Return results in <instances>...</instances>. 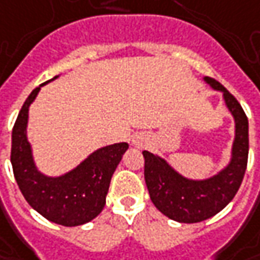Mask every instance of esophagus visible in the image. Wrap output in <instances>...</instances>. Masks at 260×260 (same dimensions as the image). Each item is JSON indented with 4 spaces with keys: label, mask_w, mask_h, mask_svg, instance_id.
<instances>
[{
    "label": "esophagus",
    "mask_w": 260,
    "mask_h": 260,
    "mask_svg": "<svg viewBox=\"0 0 260 260\" xmlns=\"http://www.w3.org/2000/svg\"><path fill=\"white\" fill-rule=\"evenodd\" d=\"M132 144H134V145H138V147H142V138H141V137L132 138Z\"/></svg>",
    "instance_id": "esophagus-1"
}]
</instances>
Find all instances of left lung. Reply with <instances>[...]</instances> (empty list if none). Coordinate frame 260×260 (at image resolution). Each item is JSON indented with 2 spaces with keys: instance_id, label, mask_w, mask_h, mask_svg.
<instances>
[{
  "instance_id": "left-lung-1",
  "label": "left lung",
  "mask_w": 260,
  "mask_h": 260,
  "mask_svg": "<svg viewBox=\"0 0 260 260\" xmlns=\"http://www.w3.org/2000/svg\"><path fill=\"white\" fill-rule=\"evenodd\" d=\"M204 82L223 93L235 119V141L230 162L206 180H190L177 173L164 158L144 151L145 183L154 206L168 219L180 223H199L213 217L233 200L246 171L249 154V122L233 94L211 77Z\"/></svg>"
}]
</instances>
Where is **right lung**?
<instances>
[{
  "label": "right lung",
  "mask_w": 260,
  "mask_h": 260,
  "mask_svg": "<svg viewBox=\"0 0 260 260\" xmlns=\"http://www.w3.org/2000/svg\"><path fill=\"white\" fill-rule=\"evenodd\" d=\"M46 83L36 87L25 99L14 123L11 144L14 177L24 199L43 217L68 228L80 226L93 220L103 210L111 178L129 145L118 142L99 148L76 168L58 177L40 173L27 139V123L28 108Z\"/></svg>",
  "instance_id": "obj_1"
}]
</instances>
